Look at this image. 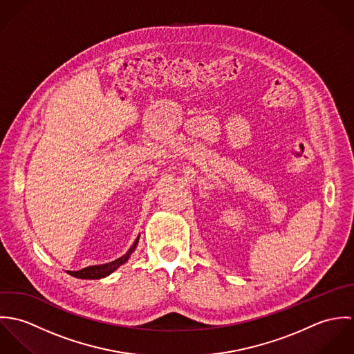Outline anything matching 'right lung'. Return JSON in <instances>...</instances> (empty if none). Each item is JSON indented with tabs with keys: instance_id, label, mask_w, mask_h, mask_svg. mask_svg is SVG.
Listing matches in <instances>:
<instances>
[{
	"instance_id": "1",
	"label": "right lung",
	"mask_w": 354,
	"mask_h": 354,
	"mask_svg": "<svg viewBox=\"0 0 354 354\" xmlns=\"http://www.w3.org/2000/svg\"><path fill=\"white\" fill-rule=\"evenodd\" d=\"M139 239H140V234L138 236V239L135 240V243L132 244V247L128 250V252L125 253V254H122L121 257H118V259L110 261V263L100 264V266H88V267L82 268V270H79V271H68V274L72 275V277L80 278V279H101V278H104V277L110 275L111 272H114L120 266H122L124 263L128 261V259L131 257V254L133 253V251H135L136 247H138Z\"/></svg>"
}]
</instances>
